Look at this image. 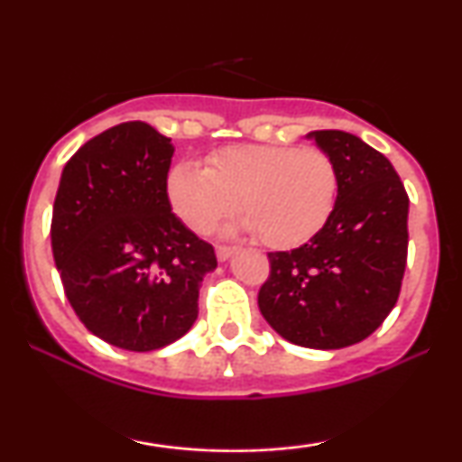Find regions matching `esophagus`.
Returning <instances> with one entry per match:
<instances>
[{
    "label": "esophagus",
    "mask_w": 462,
    "mask_h": 462,
    "mask_svg": "<svg viewBox=\"0 0 462 462\" xmlns=\"http://www.w3.org/2000/svg\"><path fill=\"white\" fill-rule=\"evenodd\" d=\"M235 252H236L235 247H217V258H219L221 263H226L235 256Z\"/></svg>",
    "instance_id": "34e87169"
}]
</instances>
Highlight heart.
I'll list each match as a JSON object with an SVG mask.
<instances>
[{
	"label": "heart",
	"instance_id": "b5f03b06",
	"mask_svg": "<svg viewBox=\"0 0 462 462\" xmlns=\"http://www.w3.org/2000/svg\"><path fill=\"white\" fill-rule=\"evenodd\" d=\"M337 198V164L315 147H226L206 169L180 162L167 178L169 206L190 232L210 235L238 201V230L273 249L300 247L319 235Z\"/></svg>",
	"mask_w": 462,
	"mask_h": 462
}]
</instances>
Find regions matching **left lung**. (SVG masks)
Segmentation results:
<instances>
[{
	"label": "left lung",
	"mask_w": 462,
	"mask_h": 462,
	"mask_svg": "<svg viewBox=\"0 0 462 462\" xmlns=\"http://www.w3.org/2000/svg\"><path fill=\"white\" fill-rule=\"evenodd\" d=\"M306 139L337 164V206L309 243L269 254L258 309L289 343L341 349L393 310L406 269L408 195L389 158L358 136L315 130Z\"/></svg>",
	"instance_id": "8db88e82"
}]
</instances>
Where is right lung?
<instances>
[{
  "label": "right lung",
  "instance_id": "obj_1",
  "mask_svg": "<svg viewBox=\"0 0 462 462\" xmlns=\"http://www.w3.org/2000/svg\"><path fill=\"white\" fill-rule=\"evenodd\" d=\"M173 152L150 124L125 121L84 143L58 184L51 252L69 304L88 332L128 352L184 337L217 269L213 245L169 206Z\"/></svg>",
  "mask_w": 462,
  "mask_h": 462
}]
</instances>
